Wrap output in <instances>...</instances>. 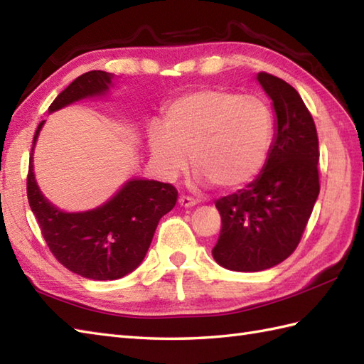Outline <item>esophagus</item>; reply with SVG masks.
I'll return each instance as SVG.
<instances>
[{"mask_svg":"<svg viewBox=\"0 0 364 364\" xmlns=\"http://www.w3.org/2000/svg\"><path fill=\"white\" fill-rule=\"evenodd\" d=\"M178 205L183 208H192V206H196V200L191 197H186V196H181L180 198H178Z\"/></svg>","mask_w":364,"mask_h":364,"instance_id":"1","label":"esophagus"}]
</instances>
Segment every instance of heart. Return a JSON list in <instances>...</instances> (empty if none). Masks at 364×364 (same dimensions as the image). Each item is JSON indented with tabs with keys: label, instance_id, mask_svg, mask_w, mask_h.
<instances>
[{
	"label": "heart",
	"instance_id": "obj_1",
	"mask_svg": "<svg viewBox=\"0 0 364 364\" xmlns=\"http://www.w3.org/2000/svg\"><path fill=\"white\" fill-rule=\"evenodd\" d=\"M272 128V114L259 98L203 87L167 106L164 127L149 131V149L168 180L189 167L191 154L198 183L237 191L264 168Z\"/></svg>",
	"mask_w": 364,
	"mask_h": 364
}]
</instances>
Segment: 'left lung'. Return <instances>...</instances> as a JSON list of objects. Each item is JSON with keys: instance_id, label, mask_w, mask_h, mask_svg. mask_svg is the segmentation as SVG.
I'll return each instance as SVG.
<instances>
[{"instance_id": "left-lung-1", "label": "left lung", "mask_w": 364, "mask_h": 364, "mask_svg": "<svg viewBox=\"0 0 364 364\" xmlns=\"http://www.w3.org/2000/svg\"><path fill=\"white\" fill-rule=\"evenodd\" d=\"M257 81L275 112L266 166L244 189L215 202L222 230L213 257L236 272H259L288 258L319 196V141L311 114L286 81L264 72Z\"/></svg>"}]
</instances>
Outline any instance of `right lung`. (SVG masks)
Masks as SVG:
<instances>
[{"instance_id": "obj_1", "label": "right lung", "mask_w": 364, "mask_h": 364, "mask_svg": "<svg viewBox=\"0 0 364 364\" xmlns=\"http://www.w3.org/2000/svg\"><path fill=\"white\" fill-rule=\"evenodd\" d=\"M114 78L102 70L78 76L54 98L48 112L81 100L107 97ZM43 123H38L31 149L28 200L50 250L60 264L90 280H117L133 272L149 252L159 219L173 210L178 192L172 184L129 178L94 210H60L43 196L34 175L33 156Z\"/></svg>"}]
</instances>
